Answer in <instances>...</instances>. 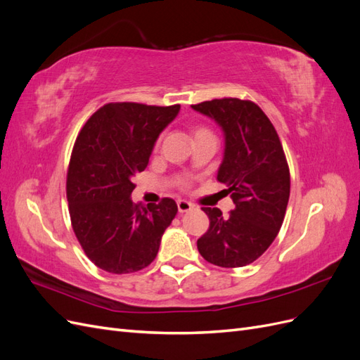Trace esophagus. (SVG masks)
<instances>
[{
	"label": "esophagus",
	"instance_id": "obj_1",
	"mask_svg": "<svg viewBox=\"0 0 360 360\" xmlns=\"http://www.w3.org/2000/svg\"><path fill=\"white\" fill-rule=\"evenodd\" d=\"M177 207H179V212L184 213V212H189L191 209H193V204L189 201H184V200H179L177 201Z\"/></svg>",
	"mask_w": 360,
	"mask_h": 360
}]
</instances>
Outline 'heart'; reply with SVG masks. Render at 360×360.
I'll return each mask as SVG.
<instances>
[{
  "instance_id": "obj_1",
  "label": "heart",
  "mask_w": 360,
  "mask_h": 360,
  "mask_svg": "<svg viewBox=\"0 0 360 360\" xmlns=\"http://www.w3.org/2000/svg\"><path fill=\"white\" fill-rule=\"evenodd\" d=\"M202 132H209V130L204 129V127H197V129L193 130V136H195V135H198V134H202Z\"/></svg>"
}]
</instances>
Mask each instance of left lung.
Listing matches in <instances>:
<instances>
[{
	"mask_svg": "<svg viewBox=\"0 0 360 360\" xmlns=\"http://www.w3.org/2000/svg\"><path fill=\"white\" fill-rule=\"evenodd\" d=\"M219 124L225 138L217 181L236 204L230 216L202 207L210 226L198 238L202 258L219 267H243L263 255L284 222L290 169L276 130L261 108L236 97L192 105Z\"/></svg>",
	"mask_w": 360,
	"mask_h": 360,
	"instance_id": "left-lung-1",
	"label": "left lung"
}]
</instances>
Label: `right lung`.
<instances>
[{"instance_id":"right-lung-1","label":"right lung","mask_w":360,"mask_h":360,"mask_svg":"<svg viewBox=\"0 0 360 360\" xmlns=\"http://www.w3.org/2000/svg\"><path fill=\"white\" fill-rule=\"evenodd\" d=\"M180 105L106 103L84 124L68 171V201L76 238L85 255L110 274H132L158 255L162 234L177 204H135L134 176L144 171L156 139Z\"/></svg>"}]
</instances>
